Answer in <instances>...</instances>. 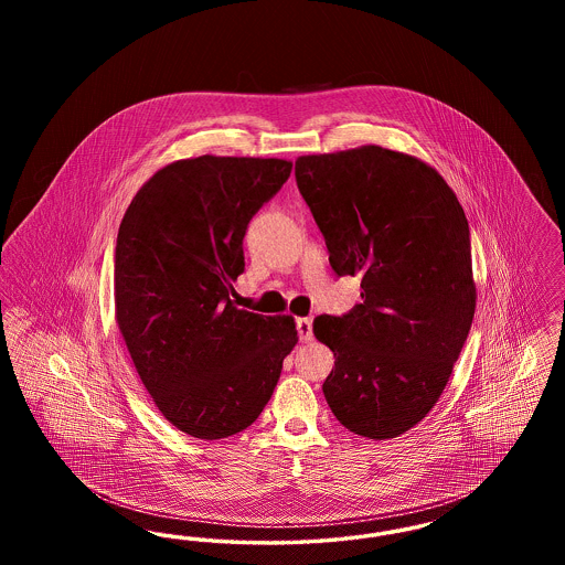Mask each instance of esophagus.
<instances>
[{
	"instance_id": "esophagus-1",
	"label": "esophagus",
	"mask_w": 565,
	"mask_h": 565,
	"mask_svg": "<svg viewBox=\"0 0 565 565\" xmlns=\"http://www.w3.org/2000/svg\"><path fill=\"white\" fill-rule=\"evenodd\" d=\"M296 330H298V339L302 343L311 341L313 339V320L311 318H298L296 320Z\"/></svg>"
}]
</instances>
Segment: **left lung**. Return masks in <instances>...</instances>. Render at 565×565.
<instances>
[{"label": "left lung", "instance_id": "left-lung-1", "mask_svg": "<svg viewBox=\"0 0 565 565\" xmlns=\"http://www.w3.org/2000/svg\"><path fill=\"white\" fill-rule=\"evenodd\" d=\"M295 175L330 267L362 279L348 316L313 320L334 353L326 403L353 434L396 438L440 398L472 326L468 220L434 167L381 146L298 157Z\"/></svg>", "mask_w": 565, "mask_h": 565}]
</instances>
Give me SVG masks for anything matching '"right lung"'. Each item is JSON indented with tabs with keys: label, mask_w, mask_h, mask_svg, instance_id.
<instances>
[{
	"label": "right lung",
	"mask_w": 565,
	"mask_h": 565,
	"mask_svg": "<svg viewBox=\"0 0 565 565\" xmlns=\"http://www.w3.org/2000/svg\"><path fill=\"white\" fill-rule=\"evenodd\" d=\"M292 162L214 157L169 162L131 201L114 258L116 323L162 417L194 438L252 426L298 343L292 316L235 307L243 237Z\"/></svg>",
	"instance_id": "obj_1"
}]
</instances>
